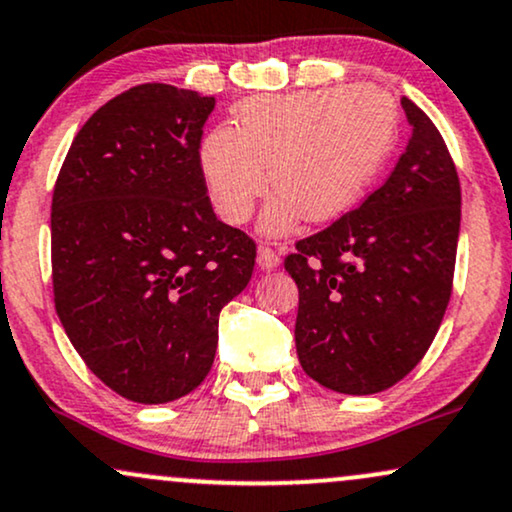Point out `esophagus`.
I'll return each mask as SVG.
<instances>
[{
  "label": "esophagus",
  "instance_id": "1",
  "mask_svg": "<svg viewBox=\"0 0 512 512\" xmlns=\"http://www.w3.org/2000/svg\"><path fill=\"white\" fill-rule=\"evenodd\" d=\"M281 264V255L279 252H274L272 248H260L257 250V267L264 269V272H272Z\"/></svg>",
  "mask_w": 512,
  "mask_h": 512
}]
</instances>
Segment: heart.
<instances>
[{
  "mask_svg": "<svg viewBox=\"0 0 512 512\" xmlns=\"http://www.w3.org/2000/svg\"><path fill=\"white\" fill-rule=\"evenodd\" d=\"M396 126V104L374 85L255 97L238 109L236 128L219 126L202 140L209 200L221 219L243 224L272 181L264 236H286L303 217L334 221L379 174Z\"/></svg>",
  "mask_w": 512,
  "mask_h": 512,
  "instance_id": "heart-1",
  "label": "heart"
}]
</instances>
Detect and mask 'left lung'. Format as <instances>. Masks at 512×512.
I'll list each match as a JSON object with an SVG mask.
<instances>
[{
    "instance_id": "8db88e82",
    "label": "left lung",
    "mask_w": 512,
    "mask_h": 512,
    "mask_svg": "<svg viewBox=\"0 0 512 512\" xmlns=\"http://www.w3.org/2000/svg\"><path fill=\"white\" fill-rule=\"evenodd\" d=\"M410 138L381 188L286 257L295 350L326 389L369 396L422 360L451 300L460 183L441 133L400 97Z\"/></svg>"
}]
</instances>
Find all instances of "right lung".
<instances>
[{
    "mask_svg": "<svg viewBox=\"0 0 512 512\" xmlns=\"http://www.w3.org/2000/svg\"><path fill=\"white\" fill-rule=\"evenodd\" d=\"M212 109L195 90L135 85L85 121L54 186L57 315L90 372L133 403L202 384L219 312L255 267V243L207 197L200 138Z\"/></svg>",
    "mask_w": 512,
    "mask_h": 512,
    "instance_id": "1",
    "label": "right lung"
}]
</instances>
